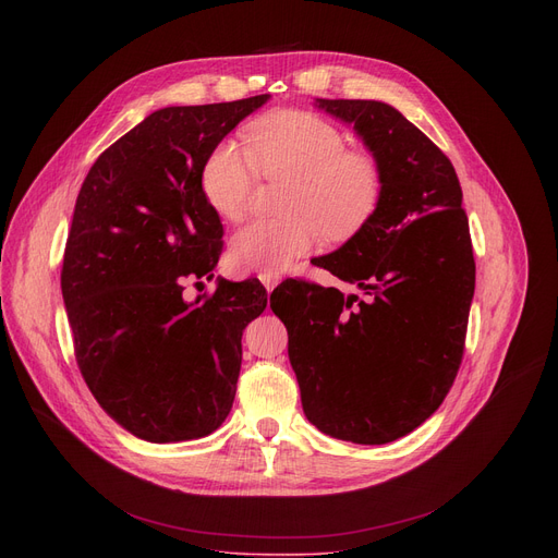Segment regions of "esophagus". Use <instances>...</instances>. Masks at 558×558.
I'll use <instances>...</instances> for the list:
<instances>
[{
	"mask_svg": "<svg viewBox=\"0 0 558 558\" xmlns=\"http://www.w3.org/2000/svg\"><path fill=\"white\" fill-rule=\"evenodd\" d=\"M280 276L278 274H259V282L264 284V289L267 291H274L278 284H280Z\"/></svg>",
	"mask_w": 558,
	"mask_h": 558,
	"instance_id": "obj_1",
	"label": "esophagus"
}]
</instances>
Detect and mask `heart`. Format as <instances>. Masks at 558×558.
<instances>
[{
    "mask_svg": "<svg viewBox=\"0 0 558 558\" xmlns=\"http://www.w3.org/2000/svg\"><path fill=\"white\" fill-rule=\"evenodd\" d=\"M246 149L219 142L203 162L205 198L228 221L246 215L257 171L291 181L282 213L287 219L253 221L234 232L230 262L246 274H282L307 255L320 238L357 232L383 198V169L362 151H348L343 133L303 110L259 117L244 131Z\"/></svg>",
    "mask_w": 558,
    "mask_h": 558,
    "instance_id": "obj_1",
    "label": "heart"
}]
</instances>
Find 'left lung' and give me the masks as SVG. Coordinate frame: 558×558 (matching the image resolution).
<instances>
[{
	"instance_id": "obj_1",
	"label": "left lung",
	"mask_w": 558,
	"mask_h": 558,
	"mask_svg": "<svg viewBox=\"0 0 558 558\" xmlns=\"http://www.w3.org/2000/svg\"><path fill=\"white\" fill-rule=\"evenodd\" d=\"M383 169L371 219L316 257L362 296L287 280L271 310L289 335L303 412L341 441L383 446L414 432L448 396L463 357L475 257L448 156L383 101L316 99Z\"/></svg>"
}]
</instances>
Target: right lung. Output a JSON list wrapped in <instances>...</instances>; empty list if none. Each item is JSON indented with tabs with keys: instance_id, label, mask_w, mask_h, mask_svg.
Segmentation results:
<instances>
[{
	"instance_id": "1",
	"label": "right lung",
	"mask_w": 558,
	"mask_h": 558,
	"mask_svg": "<svg viewBox=\"0 0 558 558\" xmlns=\"http://www.w3.org/2000/svg\"><path fill=\"white\" fill-rule=\"evenodd\" d=\"M269 95L169 106L97 158L81 185L61 271L74 355L104 412L151 444L213 434L230 414L242 332L267 307L255 280L210 276L223 226L201 187L205 158Z\"/></svg>"
}]
</instances>
